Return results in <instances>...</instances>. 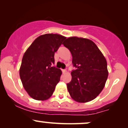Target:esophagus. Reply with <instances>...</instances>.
<instances>
[{
    "label": "esophagus",
    "instance_id": "obj_1",
    "mask_svg": "<svg viewBox=\"0 0 128 128\" xmlns=\"http://www.w3.org/2000/svg\"><path fill=\"white\" fill-rule=\"evenodd\" d=\"M62 71L63 73H66V72H67V70H62Z\"/></svg>",
    "mask_w": 128,
    "mask_h": 128
}]
</instances>
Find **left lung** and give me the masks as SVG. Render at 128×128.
I'll return each instance as SVG.
<instances>
[{"label": "left lung", "instance_id": "obj_1", "mask_svg": "<svg viewBox=\"0 0 128 128\" xmlns=\"http://www.w3.org/2000/svg\"><path fill=\"white\" fill-rule=\"evenodd\" d=\"M62 44L71 52L73 65L76 68L71 72L72 80L67 84L70 96L79 103L94 99L104 89L108 78L105 56L89 39L72 36Z\"/></svg>", "mask_w": 128, "mask_h": 128}]
</instances>
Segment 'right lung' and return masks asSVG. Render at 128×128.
Returning <instances> with one entry per match:
<instances>
[{"label": "right lung", "instance_id": "right-lung-1", "mask_svg": "<svg viewBox=\"0 0 128 128\" xmlns=\"http://www.w3.org/2000/svg\"><path fill=\"white\" fill-rule=\"evenodd\" d=\"M65 36L46 34L34 41L23 55L20 68V77L23 87L34 99H49L60 82L62 72L52 67L54 55Z\"/></svg>", "mask_w": 128, "mask_h": 128}]
</instances>
